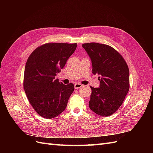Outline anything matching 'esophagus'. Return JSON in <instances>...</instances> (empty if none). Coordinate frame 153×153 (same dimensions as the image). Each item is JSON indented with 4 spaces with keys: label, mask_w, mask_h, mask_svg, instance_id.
Wrapping results in <instances>:
<instances>
[{
    "label": "esophagus",
    "mask_w": 153,
    "mask_h": 153,
    "mask_svg": "<svg viewBox=\"0 0 153 153\" xmlns=\"http://www.w3.org/2000/svg\"><path fill=\"white\" fill-rule=\"evenodd\" d=\"M82 86H83V85L80 84V83H76V84H75V89H80V88H81Z\"/></svg>",
    "instance_id": "esophagus-1"
}]
</instances>
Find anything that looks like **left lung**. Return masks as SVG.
Listing matches in <instances>:
<instances>
[{
  "label": "left lung",
  "instance_id": "obj_1",
  "mask_svg": "<svg viewBox=\"0 0 153 153\" xmlns=\"http://www.w3.org/2000/svg\"><path fill=\"white\" fill-rule=\"evenodd\" d=\"M91 59L94 75L100 86L92 90L89 108L101 116H109L119 108L129 89V73L124 59L116 50L98 43L82 45Z\"/></svg>",
  "mask_w": 153,
  "mask_h": 153
}]
</instances>
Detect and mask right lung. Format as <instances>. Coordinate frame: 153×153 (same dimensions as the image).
<instances>
[{
    "label": "right lung",
    "mask_w": 153,
    "mask_h": 153,
    "mask_svg": "<svg viewBox=\"0 0 153 153\" xmlns=\"http://www.w3.org/2000/svg\"><path fill=\"white\" fill-rule=\"evenodd\" d=\"M76 47V43H45L36 48L27 59L24 89L30 104L40 116L52 119L66 108L75 87L71 83L63 84L55 76Z\"/></svg>",
    "instance_id": "add662e5"
}]
</instances>
